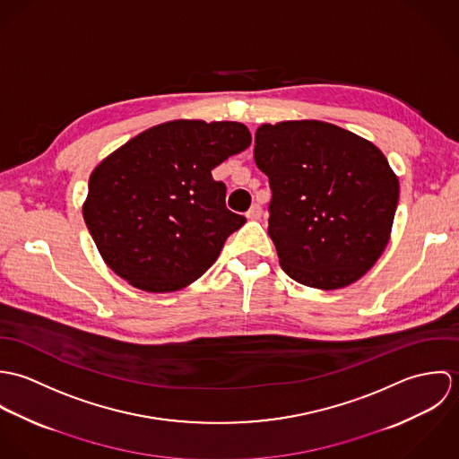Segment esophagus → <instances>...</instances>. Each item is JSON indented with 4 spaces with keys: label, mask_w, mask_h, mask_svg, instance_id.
<instances>
[{
    "label": "esophagus",
    "mask_w": 459,
    "mask_h": 459,
    "mask_svg": "<svg viewBox=\"0 0 459 459\" xmlns=\"http://www.w3.org/2000/svg\"><path fill=\"white\" fill-rule=\"evenodd\" d=\"M246 215H247V219H251V221H258V219L262 217V206H260L258 203H255V204L249 208V212H247Z\"/></svg>",
    "instance_id": "1"
}]
</instances>
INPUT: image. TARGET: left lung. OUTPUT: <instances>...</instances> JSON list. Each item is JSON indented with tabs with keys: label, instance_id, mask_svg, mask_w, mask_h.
<instances>
[{
	"label": "left lung",
	"instance_id": "8db88e82",
	"mask_svg": "<svg viewBox=\"0 0 459 459\" xmlns=\"http://www.w3.org/2000/svg\"><path fill=\"white\" fill-rule=\"evenodd\" d=\"M255 162L272 191L268 235L291 279L337 290L382 256L399 182L371 141L318 120L264 124Z\"/></svg>",
	"mask_w": 459,
	"mask_h": 459
}]
</instances>
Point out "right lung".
<instances>
[{"instance_id":"obj_1","label":"right lung","mask_w":459,"mask_h":459,"mask_svg":"<svg viewBox=\"0 0 459 459\" xmlns=\"http://www.w3.org/2000/svg\"><path fill=\"white\" fill-rule=\"evenodd\" d=\"M251 144L238 122L175 120L137 134L91 173L82 206L108 266L132 286L177 291L217 260L246 217L212 169Z\"/></svg>"}]
</instances>
